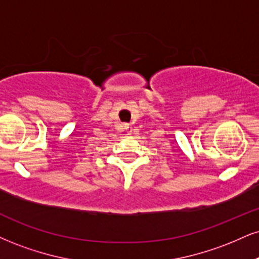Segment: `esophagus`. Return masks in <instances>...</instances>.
<instances>
[{"instance_id": "obj_1", "label": "esophagus", "mask_w": 259, "mask_h": 259, "mask_svg": "<svg viewBox=\"0 0 259 259\" xmlns=\"http://www.w3.org/2000/svg\"><path fill=\"white\" fill-rule=\"evenodd\" d=\"M125 129L127 130V132H130V127H125Z\"/></svg>"}]
</instances>
